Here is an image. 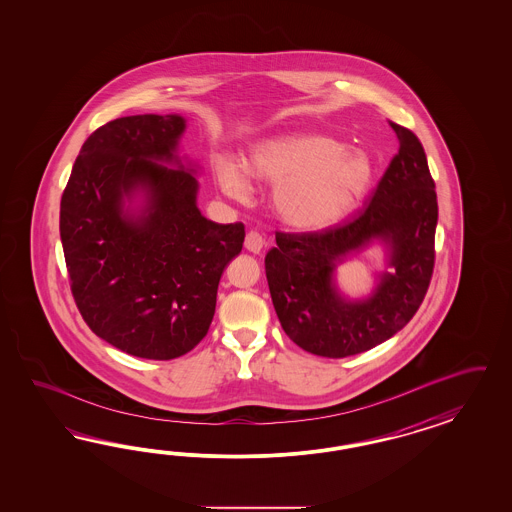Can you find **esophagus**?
Returning <instances> with one entry per match:
<instances>
[{
  "mask_svg": "<svg viewBox=\"0 0 512 512\" xmlns=\"http://www.w3.org/2000/svg\"><path fill=\"white\" fill-rule=\"evenodd\" d=\"M244 246L251 253H261V249L264 246L263 234L257 233V231H249L246 234V240H244Z\"/></svg>",
  "mask_w": 512,
  "mask_h": 512,
  "instance_id": "esophagus-1",
  "label": "esophagus"
}]
</instances>
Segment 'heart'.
I'll use <instances>...</instances> for the list:
<instances>
[{"label": "heart", "instance_id": "1", "mask_svg": "<svg viewBox=\"0 0 512 512\" xmlns=\"http://www.w3.org/2000/svg\"><path fill=\"white\" fill-rule=\"evenodd\" d=\"M249 176L274 186V208L291 227L326 229L349 216L366 199L373 182L372 159L345 150L325 135L293 133L259 142L248 157ZM219 186L234 199L248 197V176L227 157H217Z\"/></svg>", "mask_w": 512, "mask_h": 512}]
</instances>
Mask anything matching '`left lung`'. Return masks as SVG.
Segmentation results:
<instances>
[{
    "label": "left lung",
    "mask_w": 512,
    "mask_h": 512,
    "mask_svg": "<svg viewBox=\"0 0 512 512\" xmlns=\"http://www.w3.org/2000/svg\"><path fill=\"white\" fill-rule=\"evenodd\" d=\"M398 154L355 219L317 233H276L264 270L281 328L304 351L343 358L370 351L407 325L434 274L437 195L424 148L413 131L388 122ZM383 239L390 273L372 297L347 301L333 270L353 250Z\"/></svg>",
    "instance_id": "1"
}]
</instances>
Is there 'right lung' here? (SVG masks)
I'll use <instances>...</instances> for the list:
<instances>
[{
    "label": "right lung",
    "instance_id": "right-lung-1",
    "mask_svg": "<svg viewBox=\"0 0 512 512\" xmlns=\"http://www.w3.org/2000/svg\"><path fill=\"white\" fill-rule=\"evenodd\" d=\"M184 129L178 114L101 125L62 195L60 236L78 311L93 334L133 357H182L206 336L221 274L246 236L242 223L219 225L197 208L195 169L176 155ZM137 192L145 204L133 213L124 199Z\"/></svg>",
    "mask_w": 512,
    "mask_h": 512
}]
</instances>
